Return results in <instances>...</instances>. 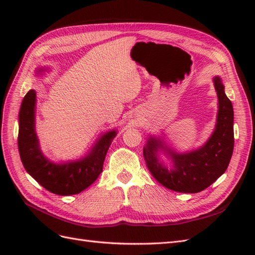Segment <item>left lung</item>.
Returning <instances> with one entry per match:
<instances>
[{
    "label": "left lung",
    "instance_id": "1",
    "mask_svg": "<svg viewBox=\"0 0 255 255\" xmlns=\"http://www.w3.org/2000/svg\"><path fill=\"white\" fill-rule=\"evenodd\" d=\"M214 86L218 97L217 123L212 136L203 146L188 153H176L167 148L160 138L149 137L143 146L146 167L158 183L179 192L202 191L225 173L234 149V112L225 92L219 76L214 78ZM165 150L173 160L171 168L158 157V151Z\"/></svg>",
    "mask_w": 255,
    "mask_h": 255
}]
</instances>
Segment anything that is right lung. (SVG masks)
<instances>
[{
	"label": "right lung",
	"instance_id": "right-lung-1",
	"mask_svg": "<svg viewBox=\"0 0 255 255\" xmlns=\"http://www.w3.org/2000/svg\"><path fill=\"white\" fill-rule=\"evenodd\" d=\"M44 69H38L39 73ZM36 91L30 89L20 107L18 148L22 164L28 174L47 190L59 196L80 194L94 183L103 170L110 145L117 135L115 129L103 134L86 156L64 164L45 157L35 130Z\"/></svg>",
	"mask_w": 255,
	"mask_h": 255
}]
</instances>
